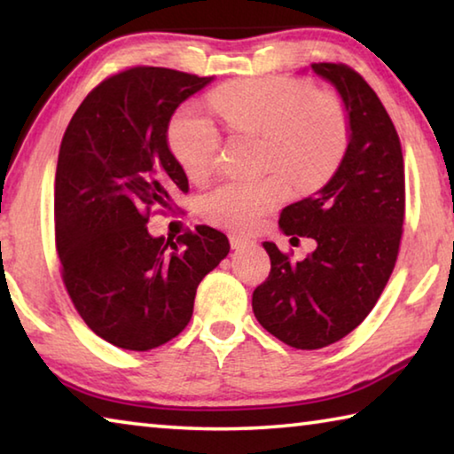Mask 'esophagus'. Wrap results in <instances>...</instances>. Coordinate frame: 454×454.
<instances>
[{
    "mask_svg": "<svg viewBox=\"0 0 454 454\" xmlns=\"http://www.w3.org/2000/svg\"><path fill=\"white\" fill-rule=\"evenodd\" d=\"M230 244H232V248L240 250V248H246V246L254 244L250 240L248 236H242V234H230Z\"/></svg>",
    "mask_w": 454,
    "mask_h": 454,
    "instance_id": "1",
    "label": "esophagus"
}]
</instances>
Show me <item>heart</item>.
<instances>
[{"instance_id": "b5f03b06", "label": "heart", "mask_w": 454, "mask_h": 454, "mask_svg": "<svg viewBox=\"0 0 454 454\" xmlns=\"http://www.w3.org/2000/svg\"><path fill=\"white\" fill-rule=\"evenodd\" d=\"M222 120L242 134L264 136V164L280 168L298 192H314L333 178L350 144V120L334 94L290 78L226 83L210 96ZM168 145L190 180L216 166L222 136L196 107H182L168 126ZM288 180L272 172L258 180L222 182L200 200L202 216L226 230H250L290 194Z\"/></svg>"}]
</instances>
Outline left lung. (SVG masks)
<instances>
[{
	"instance_id": "obj_1",
	"label": "left lung",
	"mask_w": 454,
	"mask_h": 454,
	"mask_svg": "<svg viewBox=\"0 0 454 454\" xmlns=\"http://www.w3.org/2000/svg\"><path fill=\"white\" fill-rule=\"evenodd\" d=\"M310 67L340 94L350 144L325 188L280 212L282 232L312 238L317 250L292 262L264 242L270 274L252 294L260 325L302 350L338 342L368 317L393 274L404 222L401 140L379 96L348 66Z\"/></svg>"
}]
</instances>
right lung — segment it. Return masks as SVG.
Instances as JSON below:
<instances>
[{
  "mask_svg": "<svg viewBox=\"0 0 454 454\" xmlns=\"http://www.w3.org/2000/svg\"><path fill=\"white\" fill-rule=\"evenodd\" d=\"M168 67L137 66L104 80L61 137L53 216L61 278L83 322L124 350H152L192 318L198 284L228 256L210 226L174 238L148 232L188 178L168 145L184 99L208 86Z\"/></svg>",
  "mask_w": 454,
  "mask_h": 454,
  "instance_id": "1",
  "label": "right lung"
}]
</instances>
